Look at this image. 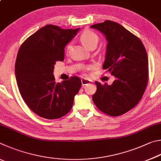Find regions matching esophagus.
Listing matches in <instances>:
<instances>
[{"label":"esophagus","instance_id":"esophagus-1","mask_svg":"<svg viewBox=\"0 0 161 161\" xmlns=\"http://www.w3.org/2000/svg\"><path fill=\"white\" fill-rule=\"evenodd\" d=\"M81 83H82V86H86L88 85V84L91 83V80H88V79H86V78H82L81 79Z\"/></svg>","mask_w":161,"mask_h":161}]
</instances>
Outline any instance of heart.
I'll return each mask as SVG.
<instances>
[{"mask_svg": "<svg viewBox=\"0 0 161 161\" xmlns=\"http://www.w3.org/2000/svg\"><path fill=\"white\" fill-rule=\"evenodd\" d=\"M80 40L84 46L90 48L94 45H96L99 42V36L96 33L91 30H87L83 32L80 36ZM70 45H68L66 47V51L68 52L70 49Z\"/></svg>", "mask_w": 161, "mask_h": 161, "instance_id": "obj_1", "label": "heart"}]
</instances>
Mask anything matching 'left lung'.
Instances as JSON below:
<instances>
[{
	"label": "left lung",
	"mask_w": 161,
	"mask_h": 161,
	"mask_svg": "<svg viewBox=\"0 0 161 161\" xmlns=\"http://www.w3.org/2000/svg\"><path fill=\"white\" fill-rule=\"evenodd\" d=\"M105 36V60L103 68L116 78L111 86L96 81L92 101L101 112L117 117L133 109L148 84L147 53L139 37L117 22L106 20L91 26Z\"/></svg>",
	"instance_id": "1"
}]
</instances>
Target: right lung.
I'll return each mask as SVG.
<instances>
[{
	"label": "right lung",
	"mask_w": 161,
	"mask_h": 161,
	"mask_svg": "<svg viewBox=\"0 0 161 161\" xmlns=\"http://www.w3.org/2000/svg\"><path fill=\"white\" fill-rule=\"evenodd\" d=\"M79 30L45 25L19 48L15 67L17 84L28 108L39 117L58 119L72 108L82 84L80 79L72 76L56 83L53 72L56 62L64 61L66 45Z\"/></svg>",
	"instance_id": "1"
}]
</instances>
